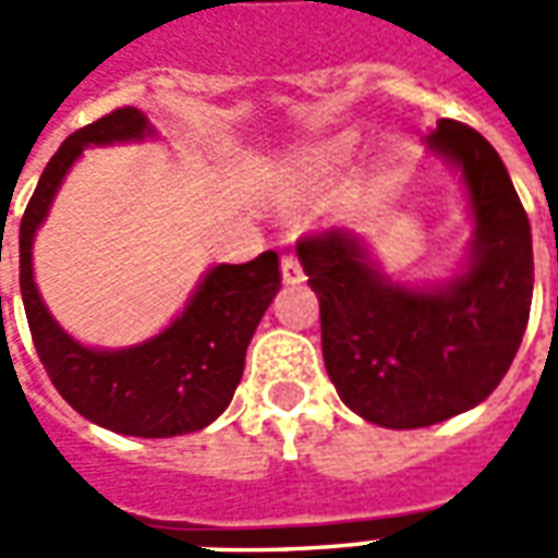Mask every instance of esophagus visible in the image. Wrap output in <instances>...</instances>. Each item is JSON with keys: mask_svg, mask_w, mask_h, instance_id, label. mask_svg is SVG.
I'll list each match as a JSON object with an SVG mask.
<instances>
[{"mask_svg": "<svg viewBox=\"0 0 558 558\" xmlns=\"http://www.w3.org/2000/svg\"><path fill=\"white\" fill-rule=\"evenodd\" d=\"M280 275H283V283H302L304 271L299 266V259L292 254L280 256Z\"/></svg>", "mask_w": 558, "mask_h": 558, "instance_id": "34e87169", "label": "esophagus"}]
</instances>
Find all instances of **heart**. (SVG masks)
<instances>
[{
	"instance_id": "obj_1",
	"label": "heart",
	"mask_w": 558,
	"mask_h": 558,
	"mask_svg": "<svg viewBox=\"0 0 558 558\" xmlns=\"http://www.w3.org/2000/svg\"><path fill=\"white\" fill-rule=\"evenodd\" d=\"M352 158V137H338L319 143V146L304 148L292 160V184L304 191V194H316L326 191L328 184L338 182V175ZM376 187V175H364L362 182L355 184V194H371Z\"/></svg>"
}]
</instances>
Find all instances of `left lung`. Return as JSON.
I'll use <instances>...</instances> for the list:
<instances>
[{
  "mask_svg": "<svg viewBox=\"0 0 558 558\" xmlns=\"http://www.w3.org/2000/svg\"><path fill=\"white\" fill-rule=\"evenodd\" d=\"M427 146L460 170L475 218L457 278L424 290L395 283L350 230L295 244L340 400L391 430L430 427L490 398L520 350L535 280L529 218L496 148L451 119Z\"/></svg>",
  "mask_w": 558,
  "mask_h": 558,
  "instance_id": "1",
  "label": "left lung"
}]
</instances>
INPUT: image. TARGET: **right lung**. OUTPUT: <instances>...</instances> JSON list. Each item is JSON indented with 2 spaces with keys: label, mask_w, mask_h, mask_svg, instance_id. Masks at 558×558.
<instances>
[{
  "label": "right lung",
  "mask_w": 558,
  "mask_h": 558,
  "mask_svg": "<svg viewBox=\"0 0 558 558\" xmlns=\"http://www.w3.org/2000/svg\"><path fill=\"white\" fill-rule=\"evenodd\" d=\"M151 134L137 107H119L59 146L20 220V292L35 350L56 391L83 418L107 430L163 439L203 430L230 407L242 383L247 343L280 290L278 254L266 251L242 266L220 263L208 268L182 314L160 335L128 350H92L77 343L50 316L32 278L35 232L83 148Z\"/></svg>",
  "instance_id": "obj_1"
}]
</instances>
